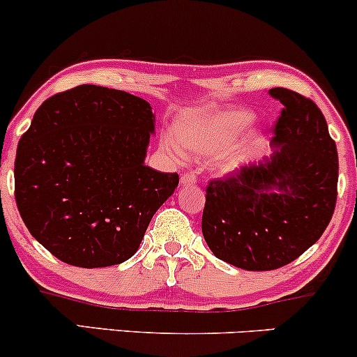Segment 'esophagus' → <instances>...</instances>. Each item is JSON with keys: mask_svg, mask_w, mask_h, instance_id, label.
I'll return each instance as SVG.
<instances>
[{"mask_svg": "<svg viewBox=\"0 0 357 357\" xmlns=\"http://www.w3.org/2000/svg\"><path fill=\"white\" fill-rule=\"evenodd\" d=\"M196 174L195 173H184L183 176H181V184L183 186H191V184H195L196 183Z\"/></svg>", "mask_w": 357, "mask_h": 357, "instance_id": "34e87169", "label": "esophagus"}]
</instances>
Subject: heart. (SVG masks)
<instances>
[{"label": "heart", "mask_w": 357, "mask_h": 357, "mask_svg": "<svg viewBox=\"0 0 357 357\" xmlns=\"http://www.w3.org/2000/svg\"><path fill=\"white\" fill-rule=\"evenodd\" d=\"M253 122V114L241 109L188 110L178 124L183 146L196 154L211 155L228 149ZM179 159L184 153L174 146Z\"/></svg>", "instance_id": "b5f03b06"}]
</instances>
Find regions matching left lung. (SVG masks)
Listing matches in <instances>:
<instances>
[{
	"label": "left lung",
	"instance_id": "8db88e82",
	"mask_svg": "<svg viewBox=\"0 0 357 357\" xmlns=\"http://www.w3.org/2000/svg\"><path fill=\"white\" fill-rule=\"evenodd\" d=\"M284 105L270 158L206 186L202 230L215 257L252 272L290 264L321 238L334 215L339 161L312 100L270 89Z\"/></svg>",
	"mask_w": 357,
	"mask_h": 357
}]
</instances>
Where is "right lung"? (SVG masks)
<instances>
[{"label": "right lung", "instance_id": "add662e5", "mask_svg": "<svg viewBox=\"0 0 357 357\" xmlns=\"http://www.w3.org/2000/svg\"><path fill=\"white\" fill-rule=\"evenodd\" d=\"M154 114L124 90L79 85L40 105L18 142L15 199L52 255L82 268L137 252L178 173L144 165Z\"/></svg>", "mask_w": 357, "mask_h": 357}]
</instances>
